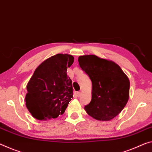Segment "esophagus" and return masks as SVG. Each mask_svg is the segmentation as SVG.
I'll use <instances>...</instances> for the list:
<instances>
[{
  "mask_svg": "<svg viewBox=\"0 0 152 152\" xmlns=\"http://www.w3.org/2000/svg\"><path fill=\"white\" fill-rule=\"evenodd\" d=\"M76 95L77 97H80V95H81V93L80 92H76Z\"/></svg>",
  "mask_w": 152,
  "mask_h": 152,
  "instance_id": "34e87169",
  "label": "esophagus"
}]
</instances>
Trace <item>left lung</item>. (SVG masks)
<instances>
[{"instance_id": "1", "label": "left lung", "mask_w": 152, "mask_h": 152, "mask_svg": "<svg viewBox=\"0 0 152 152\" xmlns=\"http://www.w3.org/2000/svg\"><path fill=\"white\" fill-rule=\"evenodd\" d=\"M78 62L92 82V99L85 107L86 113L102 121L114 118L128 102L129 78L115 62L96 55L80 56Z\"/></svg>"}]
</instances>
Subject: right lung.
<instances>
[{"instance_id": "add662e5", "label": "right lung", "mask_w": 152, "mask_h": 152, "mask_svg": "<svg viewBox=\"0 0 152 152\" xmlns=\"http://www.w3.org/2000/svg\"><path fill=\"white\" fill-rule=\"evenodd\" d=\"M68 54H57L46 59L35 69L27 85L26 105L37 120L56 118L63 114L73 97L72 80L67 67L74 62Z\"/></svg>"}]
</instances>
